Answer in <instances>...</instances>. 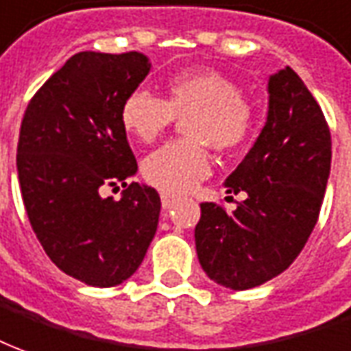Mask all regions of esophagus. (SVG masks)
Masks as SVG:
<instances>
[{
    "label": "esophagus",
    "mask_w": 351,
    "mask_h": 351,
    "mask_svg": "<svg viewBox=\"0 0 351 351\" xmlns=\"http://www.w3.org/2000/svg\"><path fill=\"white\" fill-rule=\"evenodd\" d=\"M162 208L164 210H170V208H173L176 204H178V199L176 197H170V195H162Z\"/></svg>",
    "instance_id": "1"
}]
</instances>
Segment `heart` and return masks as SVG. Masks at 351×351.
I'll list each match as a JSON object with an SVG mask.
<instances>
[{"label":"heart","mask_w":351,"mask_h":351,"mask_svg":"<svg viewBox=\"0 0 351 351\" xmlns=\"http://www.w3.org/2000/svg\"><path fill=\"white\" fill-rule=\"evenodd\" d=\"M176 118L189 139L173 141L143 160L145 180L166 195H185L210 173L206 143L229 152L245 143L252 130V106L241 88L216 70H185L168 80L166 99L135 89L122 103L120 120L143 143L160 137Z\"/></svg>","instance_id":"heart-1"}]
</instances>
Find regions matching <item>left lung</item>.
Here are the masks:
<instances>
[{
  "instance_id": "left-lung-1",
  "label": "left lung",
  "mask_w": 351,
  "mask_h": 351,
  "mask_svg": "<svg viewBox=\"0 0 351 351\" xmlns=\"http://www.w3.org/2000/svg\"><path fill=\"white\" fill-rule=\"evenodd\" d=\"M267 93L262 132L223 183L246 199L233 214L202 202L195 227L202 269L231 291L260 287L296 260L317 223L330 173V132L300 76L291 66L277 70Z\"/></svg>"
}]
</instances>
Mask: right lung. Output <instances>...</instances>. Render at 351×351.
<instances>
[{"label":"right lung","instance_id":"add662e5","mask_svg":"<svg viewBox=\"0 0 351 351\" xmlns=\"http://www.w3.org/2000/svg\"><path fill=\"white\" fill-rule=\"evenodd\" d=\"M149 72L137 51L76 53L34 95L21 124L16 171L30 226L51 262L89 287L130 279L156 233L160 197L128 185L137 162L120 120ZM120 184V201L102 197Z\"/></svg>","mask_w":351,"mask_h":351}]
</instances>
